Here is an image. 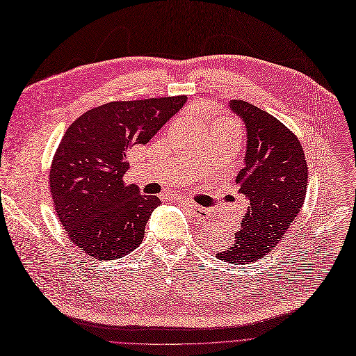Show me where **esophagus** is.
<instances>
[{
  "label": "esophagus",
  "mask_w": 356,
  "mask_h": 356,
  "mask_svg": "<svg viewBox=\"0 0 356 356\" xmlns=\"http://www.w3.org/2000/svg\"><path fill=\"white\" fill-rule=\"evenodd\" d=\"M184 208H186L193 216H196V218H199V220H205V218H208V216H209L208 209H205L202 207H197V205H195L192 202H184Z\"/></svg>",
  "instance_id": "34e87169"
}]
</instances>
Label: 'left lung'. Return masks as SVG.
<instances>
[{
  "instance_id": "left-lung-1",
  "label": "left lung",
  "mask_w": 356,
  "mask_h": 356,
  "mask_svg": "<svg viewBox=\"0 0 356 356\" xmlns=\"http://www.w3.org/2000/svg\"><path fill=\"white\" fill-rule=\"evenodd\" d=\"M229 111L245 127L244 167L236 181L247 205L234 243L216 257L250 264L273 250L302 208L308 170L298 138L259 107L229 100Z\"/></svg>"
}]
</instances>
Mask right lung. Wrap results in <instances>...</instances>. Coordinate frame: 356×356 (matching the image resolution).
<instances>
[{"mask_svg": "<svg viewBox=\"0 0 356 356\" xmlns=\"http://www.w3.org/2000/svg\"><path fill=\"white\" fill-rule=\"evenodd\" d=\"M186 96L112 102L95 107L67 129L55 152L49 184L60 224L88 256L113 260L144 238L157 196L125 186L128 151L145 145L186 103Z\"/></svg>", "mask_w": 356, "mask_h": 356, "instance_id": "1", "label": "right lung"}]
</instances>
